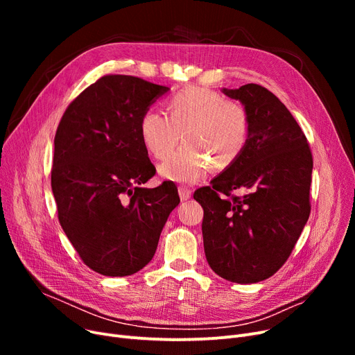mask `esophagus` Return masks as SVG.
Returning <instances> with one entry per match:
<instances>
[{"mask_svg": "<svg viewBox=\"0 0 355 355\" xmlns=\"http://www.w3.org/2000/svg\"><path fill=\"white\" fill-rule=\"evenodd\" d=\"M178 194H180L181 201H187L191 197V190L189 187H185V185H180Z\"/></svg>", "mask_w": 355, "mask_h": 355, "instance_id": "1", "label": "esophagus"}]
</instances>
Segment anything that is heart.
<instances>
[{
    "instance_id": "heart-1",
    "label": "heart",
    "mask_w": 355,
    "mask_h": 355,
    "mask_svg": "<svg viewBox=\"0 0 355 355\" xmlns=\"http://www.w3.org/2000/svg\"><path fill=\"white\" fill-rule=\"evenodd\" d=\"M166 115L148 109L139 122V134L148 153L166 159L159 166L162 177L196 182L209 168L223 171L245 153L252 132L250 112L245 103L229 101L216 90L189 87L166 101Z\"/></svg>"
}]
</instances>
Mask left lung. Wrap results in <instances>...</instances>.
<instances>
[{
	"label": "left lung",
	"mask_w": 355,
	"mask_h": 355,
	"mask_svg": "<svg viewBox=\"0 0 355 355\" xmlns=\"http://www.w3.org/2000/svg\"><path fill=\"white\" fill-rule=\"evenodd\" d=\"M223 92L249 109L250 139L194 200L204 210L210 268L226 281L256 284L284 266L306 225L313 159L304 130L266 87L249 83Z\"/></svg>",
	"instance_id": "left-lung-1"
}]
</instances>
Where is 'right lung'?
Here are the masks:
<instances>
[{"instance_id": "1", "label": "right lung", "mask_w": 355, "mask_h": 355, "mask_svg": "<svg viewBox=\"0 0 355 355\" xmlns=\"http://www.w3.org/2000/svg\"><path fill=\"white\" fill-rule=\"evenodd\" d=\"M168 90L106 74L67 106L55 130L51 190L60 226L83 263L103 276L134 275L151 262L180 202L170 184L142 187L155 166L139 122Z\"/></svg>"}]
</instances>
